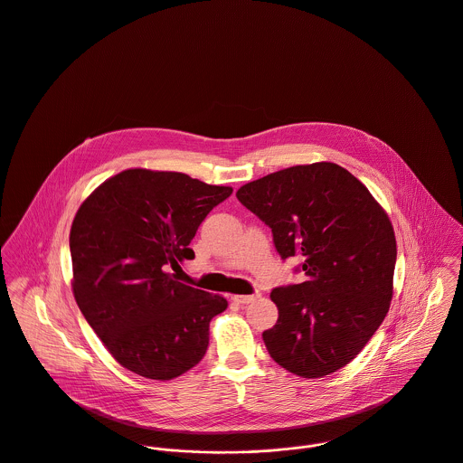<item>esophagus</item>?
Segmentation results:
<instances>
[{
  "label": "esophagus",
  "mask_w": 463,
  "mask_h": 463,
  "mask_svg": "<svg viewBox=\"0 0 463 463\" xmlns=\"http://www.w3.org/2000/svg\"><path fill=\"white\" fill-rule=\"evenodd\" d=\"M258 297H260V293H254V295H233V300H235L237 304H242V306H246V304L254 302Z\"/></svg>",
  "instance_id": "1"
}]
</instances>
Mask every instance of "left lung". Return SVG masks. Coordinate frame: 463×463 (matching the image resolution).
Returning a JSON list of instances; mask_svg holds the SVG:
<instances>
[{"label":"left lung","instance_id":"1","mask_svg":"<svg viewBox=\"0 0 463 463\" xmlns=\"http://www.w3.org/2000/svg\"><path fill=\"white\" fill-rule=\"evenodd\" d=\"M272 228L282 260L304 258L307 279L276 288L270 356L300 377H325L360 354L390 310L397 241L392 221L353 174L335 163L297 165L237 191Z\"/></svg>","mask_w":463,"mask_h":463}]
</instances>
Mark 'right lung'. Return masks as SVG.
<instances>
[{
    "mask_svg": "<svg viewBox=\"0 0 463 463\" xmlns=\"http://www.w3.org/2000/svg\"><path fill=\"white\" fill-rule=\"evenodd\" d=\"M232 191L181 172L129 168L79 207L70 230L73 297L124 369L170 381L203 358L211 319L228 302L170 269L194 256L198 226Z\"/></svg>",
    "mask_w": 463,
    "mask_h": 463,
    "instance_id": "right-lung-1",
    "label": "right lung"
}]
</instances>
